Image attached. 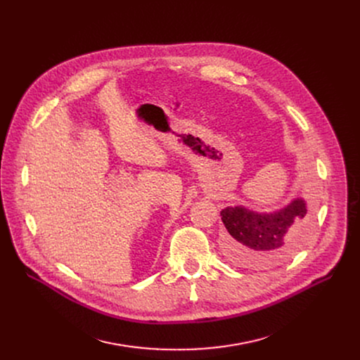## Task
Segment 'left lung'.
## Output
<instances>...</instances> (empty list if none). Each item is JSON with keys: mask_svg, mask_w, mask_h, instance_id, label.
<instances>
[{"mask_svg": "<svg viewBox=\"0 0 360 360\" xmlns=\"http://www.w3.org/2000/svg\"><path fill=\"white\" fill-rule=\"evenodd\" d=\"M307 202L296 197L274 212H257L247 207H226L221 219L228 231L226 254L236 264L270 269L283 264L307 234Z\"/></svg>", "mask_w": 360, "mask_h": 360, "instance_id": "8db88e82", "label": "left lung"}]
</instances>
